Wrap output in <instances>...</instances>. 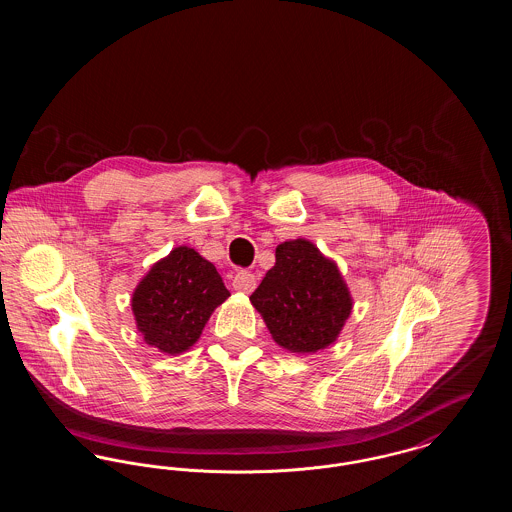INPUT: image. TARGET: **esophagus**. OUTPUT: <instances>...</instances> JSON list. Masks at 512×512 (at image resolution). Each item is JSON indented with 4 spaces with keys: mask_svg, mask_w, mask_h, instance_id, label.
Returning <instances> with one entry per match:
<instances>
[{
    "mask_svg": "<svg viewBox=\"0 0 512 512\" xmlns=\"http://www.w3.org/2000/svg\"><path fill=\"white\" fill-rule=\"evenodd\" d=\"M232 286H234L236 292L251 293L255 290V286H257V278H255V274H251V272H247V270H240V272L234 276Z\"/></svg>",
    "mask_w": 512,
    "mask_h": 512,
    "instance_id": "1",
    "label": "esophagus"
}]
</instances>
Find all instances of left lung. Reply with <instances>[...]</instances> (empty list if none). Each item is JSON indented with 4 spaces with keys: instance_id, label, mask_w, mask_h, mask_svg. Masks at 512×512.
I'll return each mask as SVG.
<instances>
[{
    "instance_id": "1",
    "label": "left lung",
    "mask_w": 512,
    "mask_h": 512,
    "mask_svg": "<svg viewBox=\"0 0 512 512\" xmlns=\"http://www.w3.org/2000/svg\"><path fill=\"white\" fill-rule=\"evenodd\" d=\"M249 301L265 320L272 340L295 355L332 345L353 309L336 261L305 238L276 247V263Z\"/></svg>"
}]
</instances>
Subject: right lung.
Segmentation results:
<instances>
[{
  "label": "right lung",
  "instance_id": "1",
  "mask_svg": "<svg viewBox=\"0 0 512 512\" xmlns=\"http://www.w3.org/2000/svg\"><path fill=\"white\" fill-rule=\"evenodd\" d=\"M228 297L215 265L194 247L178 245L147 270L130 305L147 345L180 355L199 340L213 311Z\"/></svg>",
  "mask_w": 512,
  "mask_h": 512
}]
</instances>
